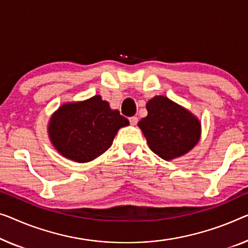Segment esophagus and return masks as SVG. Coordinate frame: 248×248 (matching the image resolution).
<instances>
[{
    "mask_svg": "<svg viewBox=\"0 0 248 248\" xmlns=\"http://www.w3.org/2000/svg\"><path fill=\"white\" fill-rule=\"evenodd\" d=\"M129 121H130V124L132 125H136L137 124H138V118H137V117H130V118H129Z\"/></svg>",
    "mask_w": 248,
    "mask_h": 248,
    "instance_id": "obj_1",
    "label": "esophagus"
}]
</instances>
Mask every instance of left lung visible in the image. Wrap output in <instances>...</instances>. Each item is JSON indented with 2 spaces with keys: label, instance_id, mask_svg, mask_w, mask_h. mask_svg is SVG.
Masks as SVG:
<instances>
[{
  "label": "left lung",
  "instance_id": "left-lung-1",
  "mask_svg": "<svg viewBox=\"0 0 248 248\" xmlns=\"http://www.w3.org/2000/svg\"><path fill=\"white\" fill-rule=\"evenodd\" d=\"M148 114L138 123L148 146L165 160L184 156L201 139V123L190 111L164 95L147 102Z\"/></svg>",
  "mask_w": 248,
  "mask_h": 248
}]
</instances>
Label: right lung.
Masks as SVG:
<instances>
[{
	"label": "right lung",
	"instance_id": "right-lung-1",
	"mask_svg": "<svg viewBox=\"0 0 248 248\" xmlns=\"http://www.w3.org/2000/svg\"><path fill=\"white\" fill-rule=\"evenodd\" d=\"M127 118L112 110L100 95L62 105L50 118L47 132L59 154L77 162H89L112 145Z\"/></svg>",
	"mask_w": 248,
	"mask_h": 248
}]
</instances>
